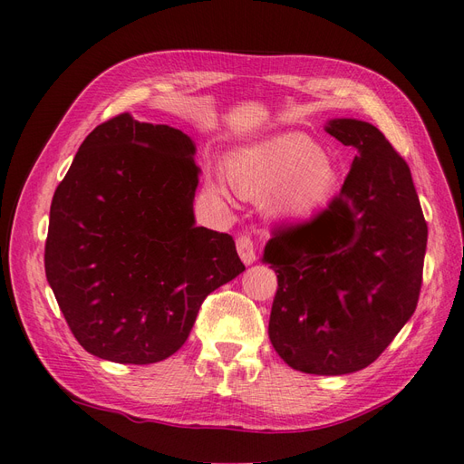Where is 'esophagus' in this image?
I'll use <instances>...</instances> for the list:
<instances>
[{
    "instance_id": "esophagus-1",
    "label": "esophagus",
    "mask_w": 464,
    "mask_h": 464,
    "mask_svg": "<svg viewBox=\"0 0 464 464\" xmlns=\"http://www.w3.org/2000/svg\"><path fill=\"white\" fill-rule=\"evenodd\" d=\"M236 249H237V256H240V259L246 263V265H251L256 261V249H254V240H251L249 236H240L236 240Z\"/></svg>"
}]
</instances>
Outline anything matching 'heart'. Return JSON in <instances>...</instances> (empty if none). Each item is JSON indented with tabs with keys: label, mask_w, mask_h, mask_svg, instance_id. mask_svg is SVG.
Instances as JSON below:
<instances>
[{
	"label": "heart",
	"mask_w": 464,
	"mask_h": 464,
	"mask_svg": "<svg viewBox=\"0 0 464 464\" xmlns=\"http://www.w3.org/2000/svg\"><path fill=\"white\" fill-rule=\"evenodd\" d=\"M232 188L261 198L266 217L302 220L329 205L341 188L339 170L314 139L290 133L273 141L251 145L232 154L228 162ZM208 191L227 193V178H208Z\"/></svg>",
	"instance_id": "obj_1"
}]
</instances>
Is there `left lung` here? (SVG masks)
Listing matches in <instances>:
<instances>
[{"mask_svg":"<svg viewBox=\"0 0 464 464\" xmlns=\"http://www.w3.org/2000/svg\"><path fill=\"white\" fill-rule=\"evenodd\" d=\"M325 131L356 149L344 186L314 220L280 230L263 263L278 278L269 339L290 368H368L416 310L428 224L411 168L375 125L334 118Z\"/></svg>","mask_w":464,"mask_h":464,"instance_id":"8db88e82","label":"left lung"}]
</instances>
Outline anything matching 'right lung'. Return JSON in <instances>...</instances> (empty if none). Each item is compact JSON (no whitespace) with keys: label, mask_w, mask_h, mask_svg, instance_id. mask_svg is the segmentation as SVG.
I'll return each mask as SVG.
<instances>
[{"label":"right lung","mask_w":464,"mask_h":464,"mask_svg":"<svg viewBox=\"0 0 464 464\" xmlns=\"http://www.w3.org/2000/svg\"><path fill=\"white\" fill-rule=\"evenodd\" d=\"M195 150L184 131L120 114L87 135L53 193L46 278L92 356L166 360L208 294L246 271L230 234L195 227Z\"/></svg>","instance_id":"1"}]
</instances>
